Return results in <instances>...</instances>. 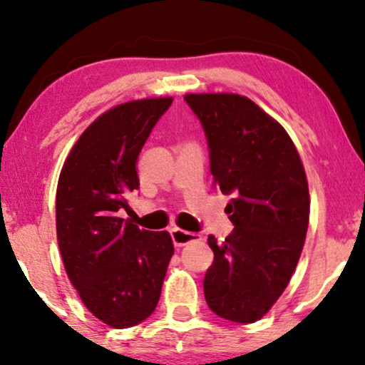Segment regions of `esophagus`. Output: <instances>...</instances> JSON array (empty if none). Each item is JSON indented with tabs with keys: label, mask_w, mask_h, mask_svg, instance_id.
<instances>
[{
	"label": "esophagus",
	"mask_w": 365,
	"mask_h": 365,
	"mask_svg": "<svg viewBox=\"0 0 365 365\" xmlns=\"http://www.w3.org/2000/svg\"><path fill=\"white\" fill-rule=\"evenodd\" d=\"M171 237H173V242H174V246H176V247H182V246H186V244L192 242V241H197V239H199L197 234L182 231V229H179V227L171 229Z\"/></svg>",
	"instance_id": "1"
}]
</instances>
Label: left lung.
I'll return each mask as SVG.
<instances>
[{
    "label": "left lung",
    "instance_id": "1",
    "mask_svg": "<svg viewBox=\"0 0 365 365\" xmlns=\"http://www.w3.org/2000/svg\"><path fill=\"white\" fill-rule=\"evenodd\" d=\"M202 124L214 184L231 194L234 231L207 237L214 262L204 277L212 312L251 324L286 291L301 257L311 212L306 171L291 136L246 96H184Z\"/></svg>",
    "mask_w": 365,
    "mask_h": 365
}]
</instances>
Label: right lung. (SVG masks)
I'll return each mask as SVG.
<instances>
[{
	"label": "right lung",
	"instance_id": "right-lung-1",
	"mask_svg": "<svg viewBox=\"0 0 365 365\" xmlns=\"http://www.w3.org/2000/svg\"><path fill=\"white\" fill-rule=\"evenodd\" d=\"M173 98L118 104L84 129L63 164L56 189V236L64 269L89 312L114 329L156 309L174 246L119 217L139 187L138 156Z\"/></svg>",
	"mask_w": 365,
	"mask_h": 365
}]
</instances>
